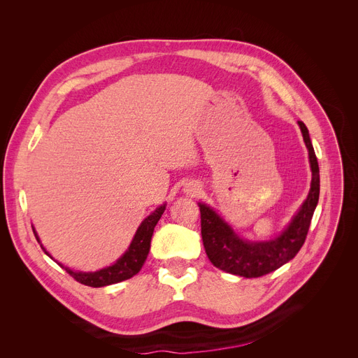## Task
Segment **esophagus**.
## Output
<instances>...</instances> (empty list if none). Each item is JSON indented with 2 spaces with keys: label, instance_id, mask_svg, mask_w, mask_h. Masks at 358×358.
<instances>
[{
  "label": "esophagus",
  "instance_id": "obj_1",
  "mask_svg": "<svg viewBox=\"0 0 358 358\" xmlns=\"http://www.w3.org/2000/svg\"><path fill=\"white\" fill-rule=\"evenodd\" d=\"M197 190H199V187H197V185H190L189 189H187V192H189L190 194H194V193H197Z\"/></svg>",
  "mask_w": 358,
  "mask_h": 358
}]
</instances>
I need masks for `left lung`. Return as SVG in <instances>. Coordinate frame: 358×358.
<instances>
[{"instance_id": "8db88e82", "label": "left lung", "mask_w": 358, "mask_h": 358, "mask_svg": "<svg viewBox=\"0 0 358 358\" xmlns=\"http://www.w3.org/2000/svg\"><path fill=\"white\" fill-rule=\"evenodd\" d=\"M297 124L309 152L312 181L306 200L280 235L268 241L243 239L213 208L201 201L197 203L201 217L203 245L210 262L219 270L247 278L261 277L285 266L296 257L305 243L319 200V165L308 127L303 122H297Z\"/></svg>"}]
</instances>
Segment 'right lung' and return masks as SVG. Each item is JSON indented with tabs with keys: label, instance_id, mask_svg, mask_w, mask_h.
<instances>
[{
	"label": "right lung",
	"instance_id": "right-lung-1",
	"mask_svg": "<svg viewBox=\"0 0 358 358\" xmlns=\"http://www.w3.org/2000/svg\"><path fill=\"white\" fill-rule=\"evenodd\" d=\"M166 208V204H161L158 208L150 213L148 217L143 219V222L139 224V228L131 239L129 248L124 251V254L115 262V264H111L108 267H104L101 270L97 271H73L69 267H65L61 262L58 264L66 270L68 274H71L75 280L80 281L81 285L90 286V287H104V286H110V285H115V283H120L123 280H127L130 277H134L135 274H138L142 268V266L145 264L146 257L149 254V248H150V239H152V234L154 229L157 227L158 220L161 219L164 210ZM33 228V227H31ZM34 236L37 239V242H41L39 236H37V232L34 231ZM42 250L45 251L46 255H49L52 258V255L43 248V245L41 243ZM53 259V258H52Z\"/></svg>",
	"mask_w": 358,
	"mask_h": 358
}]
</instances>
